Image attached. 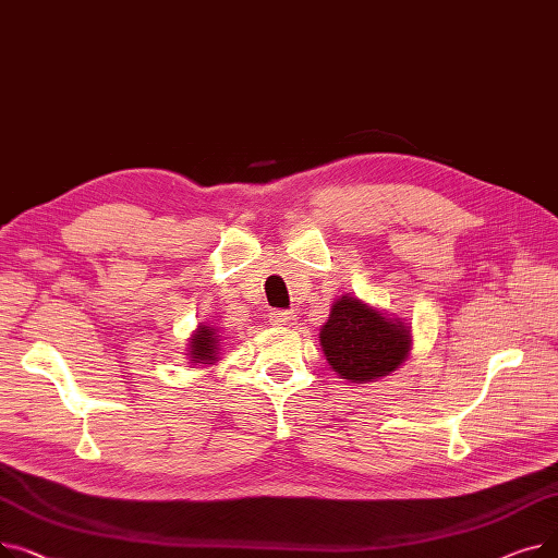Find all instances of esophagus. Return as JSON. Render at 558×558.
<instances>
[{
    "label": "esophagus",
    "instance_id": "esophagus-1",
    "mask_svg": "<svg viewBox=\"0 0 558 558\" xmlns=\"http://www.w3.org/2000/svg\"><path fill=\"white\" fill-rule=\"evenodd\" d=\"M269 320H271V326H294L296 312H291V310H271L269 312Z\"/></svg>",
    "mask_w": 558,
    "mask_h": 558
}]
</instances>
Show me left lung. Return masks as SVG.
Masks as SVG:
<instances>
[{
    "label": "left lung",
    "instance_id": "8db88e82",
    "mask_svg": "<svg viewBox=\"0 0 558 558\" xmlns=\"http://www.w3.org/2000/svg\"><path fill=\"white\" fill-rule=\"evenodd\" d=\"M409 330L400 320L377 314L353 296H341L320 330L328 364L350 383L373 379L396 371L409 353Z\"/></svg>",
    "mask_w": 558,
    "mask_h": 558
}]
</instances>
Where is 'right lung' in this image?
Listing matches in <instances>:
<instances>
[{"instance_id": "obj_1", "label": "right lung", "mask_w": 558, "mask_h": 558, "mask_svg": "<svg viewBox=\"0 0 558 558\" xmlns=\"http://www.w3.org/2000/svg\"><path fill=\"white\" fill-rule=\"evenodd\" d=\"M217 350H219V339L215 328L201 326L198 332L190 341V355L194 364H213L217 360Z\"/></svg>"}]
</instances>
